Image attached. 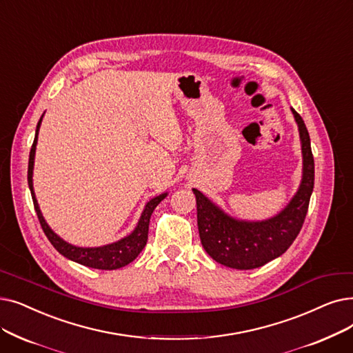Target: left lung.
I'll use <instances>...</instances> for the list:
<instances>
[{
  "label": "left lung",
  "instance_id": "8db88e82",
  "mask_svg": "<svg viewBox=\"0 0 353 353\" xmlns=\"http://www.w3.org/2000/svg\"><path fill=\"white\" fill-rule=\"evenodd\" d=\"M291 112L299 127L303 174L296 194L275 216L265 221L236 219L201 190L193 189L202 247L214 261L225 267L235 270L263 267L290 248L303 226L314 186V160L304 121L293 108Z\"/></svg>",
  "mask_w": 353,
  "mask_h": 353
}]
</instances>
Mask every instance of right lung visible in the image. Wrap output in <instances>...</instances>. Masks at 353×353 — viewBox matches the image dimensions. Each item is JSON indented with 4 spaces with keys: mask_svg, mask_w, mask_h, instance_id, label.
Returning a JSON list of instances; mask_svg holds the SVG:
<instances>
[{
    "mask_svg": "<svg viewBox=\"0 0 353 353\" xmlns=\"http://www.w3.org/2000/svg\"><path fill=\"white\" fill-rule=\"evenodd\" d=\"M44 115V114H43ZM37 122V128H36V135H34V143L32 145V150H30V159H28V172H27V180H28V188L30 192H32L33 197V203L34 209L37 213V218L40 221V225L43 228V231L50 241V243L57 250L59 254H62L66 256L70 261H74L78 264H82L89 268H97V270H118L121 267H125L130 263H132L134 259L139 256V254L143 251L145 247L147 239H148V225H150V218L151 213L154 212L157 205L163 201V199L167 196L165 193H161L156 197H152L151 201H148L144 206V210L141 213V216L139 219V223L134 228V231L121 238L117 242L112 243H106L102 245V247H76V245H72L66 242L65 239L60 238L53 229L49 226V223L46 222L43 218L41 210L39 208L34 188H33V170H34V157H36V145H37V139H39V130L41 125V119Z\"/></svg>",
    "mask_w": 353,
    "mask_h": 353,
    "instance_id": "1",
    "label": "right lung"
}]
</instances>
